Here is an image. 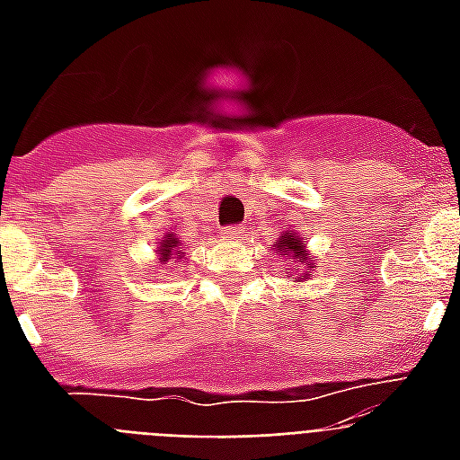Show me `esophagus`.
Listing matches in <instances>:
<instances>
[{
  "mask_svg": "<svg viewBox=\"0 0 460 460\" xmlns=\"http://www.w3.org/2000/svg\"><path fill=\"white\" fill-rule=\"evenodd\" d=\"M243 234H245L243 226H238V224H229V226H224L222 229V236L229 238V241H238Z\"/></svg>",
  "mask_w": 460,
  "mask_h": 460,
  "instance_id": "1",
  "label": "esophagus"
}]
</instances>
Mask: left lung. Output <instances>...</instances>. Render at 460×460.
Returning a JSON list of instances; mask_svg holds the SVG:
<instances>
[{
	"label": "left lung",
	"instance_id": "1",
	"mask_svg": "<svg viewBox=\"0 0 460 460\" xmlns=\"http://www.w3.org/2000/svg\"><path fill=\"white\" fill-rule=\"evenodd\" d=\"M277 252H287L291 260H296V262L301 260V262H305L307 265L305 245H303L301 238H296L294 234H291V236H288V234H284V236L279 238V243H277Z\"/></svg>",
	"mask_w": 460,
	"mask_h": 460
}]
</instances>
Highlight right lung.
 Here are the masks:
<instances>
[{"label":"right lung","mask_w":460,"mask_h":460,"mask_svg":"<svg viewBox=\"0 0 460 460\" xmlns=\"http://www.w3.org/2000/svg\"><path fill=\"white\" fill-rule=\"evenodd\" d=\"M173 255H181L179 241H176L173 236H166L164 241H162V245H159V260L166 262V260H172Z\"/></svg>","instance_id":"obj_1"}]
</instances>
